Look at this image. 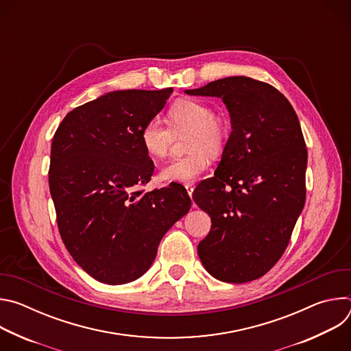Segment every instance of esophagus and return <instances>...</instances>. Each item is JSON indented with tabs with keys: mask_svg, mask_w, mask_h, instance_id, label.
Returning a JSON list of instances; mask_svg holds the SVG:
<instances>
[{
	"mask_svg": "<svg viewBox=\"0 0 351 351\" xmlns=\"http://www.w3.org/2000/svg\"><path fill=\"white\" fill-rule=\"evenodd\" d=\"M184 187H186V190H187V193H189V195H190V198H191V197H193V191H194L193 184H184Z\"/></svg>",
	"mask_w": 351,
	"mask_h": 351,
	"instance_id": "esophagus-1",
	"label": "esophagus"
}]
</instances>
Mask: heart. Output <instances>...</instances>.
I'll return each mask as SVG.
<instances>
[{"mask_svg": "<svg viewBox=\"0 0 351 351\" xmlns=\"http://www.w3.org/2000/svg\"><path fill=\"white\" fill-rule=\"evenodd\" d=\"M171 127L160 118L147 121L141 129L140 140L149 157L164 158L171 152L176 136L189 132L187 156L167 162L160 176L167 182L193 183L211 164L210 156H221L226 147L229 128L226 122L214 115V110L195 99H180L168 111Z\"/></svg>", "mask_w": 351, "mask_h": 351, "instance_id": "1", "label": "heart"}]
</instances>
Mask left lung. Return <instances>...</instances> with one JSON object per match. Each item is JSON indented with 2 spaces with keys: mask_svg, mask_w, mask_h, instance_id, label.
Returning <instances> with one entry per match:
<instances>
[{
  "mask_svg": "<svg viewBox=\"0 0 351 351\" xmlns=\"http://www.w3.org/2000/svg\"><path fill=\"white\" fill-rule=\"evenodd\" d=\"M186 93L221 97L232 123L215 176L193 193L213 222L198 257L222 282L258 279L285 253L306 203L298 118L279 90L252 77H223Z\"/></svg>",
  "mask_w": 351,
  "mask_h": 351,
  "instance_id": "8db88e82",
  "label": "left lung"
}]
</instances>
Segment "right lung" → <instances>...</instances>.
Wrapping results in <instances>:
<instances>
[{
  "label": "right lung",
  "mask_w": 351,
  "mask_h": 351,
  "mask_svg": "<svg viewBox=\"0 0 351 351\" xmlns=\"http://www.w3.org/2000/svg\"><path fill=\"white\" fill-rule=\"evenodd\" d=\"M172 91L104 94L71 111L54 134L48 183L60 234L77 265L103 283L140 278L152 267L162 236L190 210L179 183L134 190L154 172L141 129Z\"/></svg>",
  "instance_id": "right-lung-1"
}]
</instances>
